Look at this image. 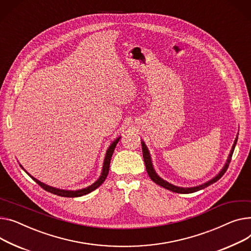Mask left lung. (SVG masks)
Masks as SVG:
<instances>
[{
	"label": "left lung",
	"instance_id": "obj_1",
	"mask_svg": "<svg viewBox=\"0 0 251 251\" xmlns=\"http://www.w3.org/2000/svg\"><path fill=\"white\" fill-rule=\"evenodd\" d=\"M237 139L238 137H236L235 141H234V144H233L232 146V149H231V152L229 154V157L227 159V162L225 164V166L223 168V170L217 175L214 178H212L211 180L205 182L204 185H201V186H198V187H194V188H179V187H176L174 185H172V183L168 182L163 180L161 177H159L157 176V174L155 173V171L153 170V166H152V163H151V158H150V155H149V152H148V149L146 147V145L144 144V142H141L142 144V153H143V159H144V163H145V166H146V172L149 176V177L151 178L155 183H157V185L163 187L164 189H168L169 191H172V192H175V193H178V194H191V193H195L197 191H200V190H203L205 188H207L208 186L212 185V183L216 182L218 179H220L223 175L226 173L228 166H229V163L231 161V158H232V154H233V151H234V148H235V145H236V142H237Z\"/></svg>",
	"mask_w": 251,
	"mask_h": 251
}]
</instances>
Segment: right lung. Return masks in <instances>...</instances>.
Listing matches in <instances>:
<instances>
[{
  "mask_svg": "<svg viewBox=\"0 0 251 251\" xmlns=\"http://www.w3.org/2000/svg\"><path fill=\"white\" fill-rule=\"evenodd\" d=\"M119 140H120V137H119V138H117V139H116V140L111 144V146L109 147V149L107 150L106 157H105V160H104L103 172H102L101 176L99 177V179H98L96 182H94L93 185H91V186H90V187H88V188L81 189V190H77V191H64V190H59V189H55V188H52V187H49V186L45 185V183H43V182L39 181V180H38V179H36L35 177H33L32 176H30L27 172H26V173H27V175H29V176H30L33 180H35V181L38 183V185H39L42 189H44L45 191H47V192H49V193H52V194L57 195V196H60V197H66V198L81 197V196H83V195H87V194H89V193L93 192L94 190H96L97 188H99V187L101 186L102 183L105 181V179H106V177H107V176H108V174H109L111 157H112V155H113V152H114V150H115V147H116L117 143L119 142ZM20 166L22 168V165H20ZM22 169H23V168H22Z\"/></svg>",
  "mask_w": 251,
  "mask_h": 251,
  "instance_id": "add662e5",
  "label": "right lung"
}]
</instances>
